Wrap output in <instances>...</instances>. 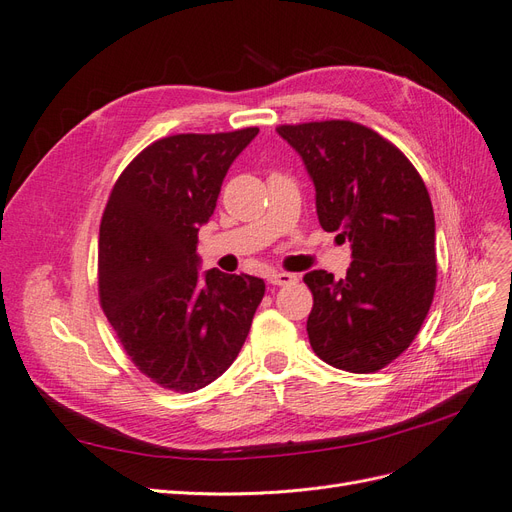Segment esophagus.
Instances as JSON below:
<instances>
[{"mask_svg":"<svg viewBox=\"0 0 512 512\" xmlns=\"http://www.w3.org/2000/svg\"><path fill=\"white\" fill-rule=\"evenodd\" d=\"M297 280H299L297 275L284 273V271H275V273L269 275V284H273V286H288V284H294Z\"/></svg>","mask_w":512,"mask_h":512,"instance_id":"obj_1","label":"esophagus"}]
</instances>
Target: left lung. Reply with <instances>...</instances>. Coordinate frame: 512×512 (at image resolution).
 Segmentation results:
<instances>
[{"label":"left lung","instance_id":"obj_1","mask_svg":"<svg viewBox=\"0 0 512 512\" xmlns=\"http://www.w3.org/2000/svg\"><path fill=\"white\" fill-rule=\"evenodd\" d=\"M316 188L318 222L350 241L344 280L305 273L309 344L324 363L369 374L404 352L436 290V222L421 175L395 145L354 121L277 128Z\"/></svg>","mask_w":512,"mask_h":512}]
</instances>
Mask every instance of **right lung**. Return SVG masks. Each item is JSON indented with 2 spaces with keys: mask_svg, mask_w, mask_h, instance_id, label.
I'll list each match as a JSON object with an SVG mask.
<instances>
[{
  "mask_svg": "<svg viewBox=\"0 0 512 512\" xmlns=\"http://www.w3.org/2000/svg\"><path fill=\"white\" fill-rule=\"evenodd\" d=\"M258 128L177 134L149 145L117 179L100 224V301L147 378L192 393L220 378L252 327L265 282L200 271L198 230L230 164Z\"/></svg>",
  "mask_w": 512,
  "mask_h": 512,
  "instance_id": "obj_1",
  "label": "right lung"
}]
</instances>
